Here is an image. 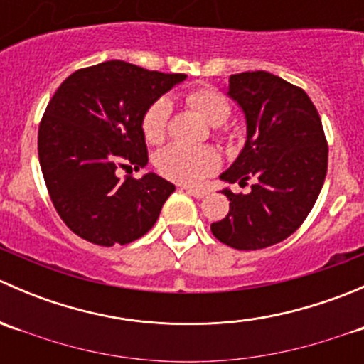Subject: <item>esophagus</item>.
<instances>
[{
    "label": "esophagus",
    "mask_w": 364,
    "mask_h": 364,
    "mask_svg": "<svg viewBox=\"0 0 364 364\" xmlns=\"http://www.w3.org/2000/svg\"><path fill=\"white\" fill-rule=\"evenodd\" d=\"M185 192L188 193V196L196 197V199H204L205 196H208V192L205 190H199V188H192V186H185Z\"/></svg>",
    "instance_id": "esophagus-1"
}]
</instances>
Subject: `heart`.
I'll return each mask as SVG.
<instances>
[{"label":"heart","mask_w":364,"mask_h":364,"mask_svg":"<svg viewBox=\"0 0 364 364\" xmlns=\"http://www.w3.org/2000/svg\"><path fill=\"white\" fill-rule=\"evenodd\" d=\"M186 100L209 124H222L230 114V105L225 97L209 87L192 91ZM168 114H171V102L165 97L153 102L144 112L142 132L149 142H159L164 137ZM155 164L165 178L193 185L203 181L220 167V155L211 146L168 144L156 155Z\"/></svg>","instance_id":"b5f03b06"}]
</instances>
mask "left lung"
<instances>
[{
	"instance_id": "8db88e82",
	"label": "left lung",
	"mask_w": 364,
	"mask_h": 364,
	"mask_svg": "<svg viewBox=\"0 0 364 364\" xmlns=\"http://www.w3.org/2000/svg\"><path fill=\"white\" fill-rule=\"evenodd\" d=\"M225 93L243 112L247 141L220 179L255 183L250 193L222 190L229 215L211 223V232L236 250H260L296 232L311 211L328 171V144L308 95L282 77L236 73Z\"/></svg>"
}]
</instances>
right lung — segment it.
Listing matches in <instances>:
<instances>
[{
    "label": "right lung",
    "instance_id": "add662e5",
    "mask_svg": "<svg viewBox=\"0 0 364 364\" xmlns=\"http://www.w3.org/2000/svg\"><path fill=\"white\" fill-rule=\"evenodd\" d=\"M185 79L111 60L58 87L40 123L38 159L54 208L77 236L114 247L155 225L176 186L155 172L119 179L116 171L148 165L144 112Z\"/></svg>",
    "mask_w": 364,
    "mask_h": 364
}]
</instances>
